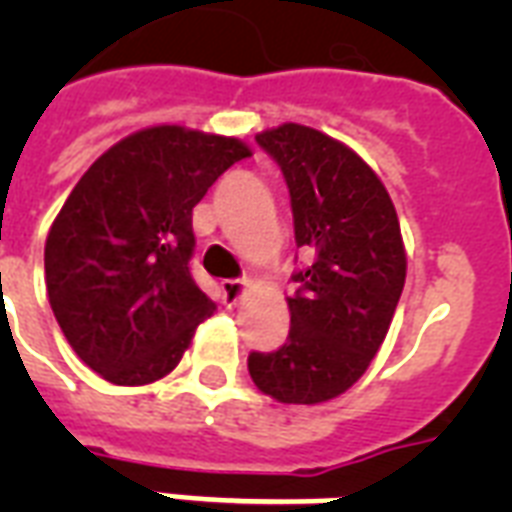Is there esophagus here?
Instances as JSON below:
<instances>
[{
	"mask_svg": "<svg viewBox=\"0 0 512 512\" xmlns=\"http://www.w3.org/2000/svg\"><path fill=\"white\" fill-rule=\"evenodd\" d=\"M247 281L241 279H228L220 284V292H223V303L228 305V308H233V305L239 303L241 297H244V292H247Z\"/></svg>",
	"mask_w": 512,
	"mask_h": 512,
	"instance_id": "esophagus-1",
	"label": "esophagus"
}]
</instances>
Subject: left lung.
Here are the masks:
<instances>
[{"instance_id":"left-lung-1","label":"left lung","mask_w":512,"mask_h":512,"mask_svg":"<svg viewBox=\"0 0 512 512\" xmlns=\"http://www.w3.org/2000/svg\"><path fill=\"white\" fill-rule=\"evenodd\" d=\"M255 140L284 172L311 263L292 276L287 342L249 353V377L281 404H324L358 382L388 335L406 281L401 225L380 177L340 140L292 122Z\"/></svg>"}]
</instances>
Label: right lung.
Masks as SVG:
<instances>
[{
  "label": "right lung",
  "instance_id": "1",
  "mask_svg": "<svg viewBox=\"0 0 512 512\" xmlns=\"http://www.w3.org/2000/svg\"><path fill=\"white\" fill-rule=\"evenodd\" d=\"M247 156L236 138L159 124L108 148L68 193L44 244L47 297L103 380H162L212 316L188 268L193 207Z\"/></svg>",
  "mask_w": 512,
  "mask_h": 512
}]
</instances>
